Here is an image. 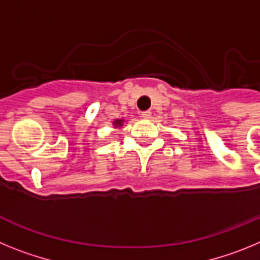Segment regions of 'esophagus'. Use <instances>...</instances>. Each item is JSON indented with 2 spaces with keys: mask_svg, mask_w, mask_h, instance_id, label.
I'll return each instance as SVG.
<instances>
[{
  "mask_svg": "<svg viewBox=\"0 0 260 260\" xmlns=\"http://www.w3.org/2000/svg\"><path fill=\"white\" fill-rule=\"evenodd\" d=\"M141 116L143 117L144 119H148V118H151V112H150V110H146V112H142Z\"/></svg>",
  "mask_w": 260,
  "mask_h": 260,
  "instance_id": "34e87169",
  "label": "esophagus"
}]
</instances>
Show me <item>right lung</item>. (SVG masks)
Masks as SVG:
<instances>
[{"instance_id":"obj_1","label":"right lung","mask_w":260,"mask_h":260,"mask_svg":"<svg viewBox=\"0 0 260 260\" xmlns=\"http://www.w3.org/2000/svg\"><path fill=\"white\" fill-rule=\"evenodd\" d=\"M121 123H122V121H121V119H117L116 122H114V125H116V126H121Z\"/></svg>"}]
</instances>
